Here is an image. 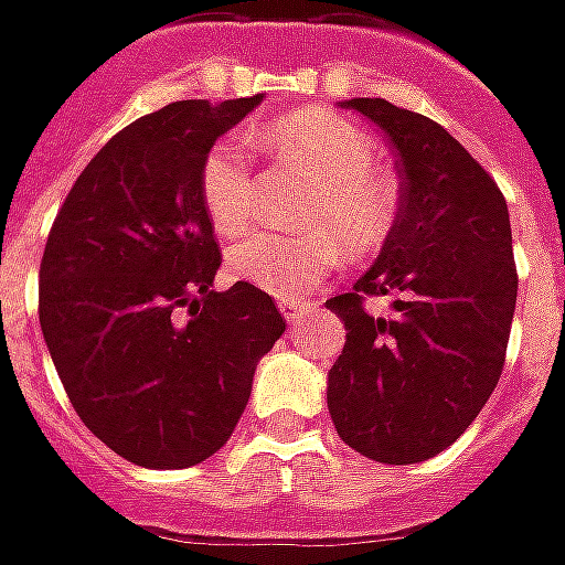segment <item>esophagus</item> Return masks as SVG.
I'll return each mask as SVG.
<instances>
[{
	"instance_id": "esophagus-1",
	"label": "esophagus",
	"mask_w": 565,
	"mask_h": 565,
	"mask_svg": "<svg viewBox=\"0 0 565 565\" xmlns=\"http://www.w3.org/2000/svg\"><path fill=\"white\" fill-rule=\"evenodd\" d=\"M278 309H281V315L287 318V321L296 323L309 306H306V302H296V299H281V306H278Z\"/></svg>"
}]
</instances>
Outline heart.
<instances>
[{
    "mask_svg": "<svg viewBox=\"0 0 565 565\" xmlns=\"http://www.w3.org/2000/svg\"><path fill=\"white\" fill-rule=\"evenodd\" d=\"M271 156L309 171V192L299 223L309 232L278 235L250 228L228 247V269L242 281L275 296H302L337 269L342 244L354 256L373 254L392 235L397 199L373 173L376 140L354 121L323 109H302L254 134ZM201 204L220 235L242 232L254 211V156L242 137L216 140L201 161Z\"/></svg>",
    "mask_w": 565,
    "mask_h": 565,
    "instance_id": "obj_1",
    "label": "heart"
}]
</instances>
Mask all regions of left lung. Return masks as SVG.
I'll list each match as a JSON object with an SVG mask.
<instances>
[{
    "label": "left lung",
    "mask_w": 565,
    "mask_h": 565,
    "mask_svg": "<svg viewBox=\"0 0 565 565\" xmlns=\"http://www.w3.org/2000/svg\"><path fill=\"white\" fill-rule=\"evenodd\" d=\"M345 109L388 137L401 171L392 235L351 294L327 299L345 345L327 376L339 437L382 465L444 452L495 392L516 306L502 189L437 121L379 97ZM392 295L393 315L365 311Z\"/></svg>",
    "instance_id": "1"
}]
</instances>
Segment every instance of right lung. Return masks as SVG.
Returning <instances> with one entry per match:
<instances>
[{
	"label": "right lung",
	"instance_id": "obj_1",
	"mask_svg": "<svg viewBox=\"0 0 565 565\" xmlns=\"http://www.w3.org/2000/svg\"><path fill=\"white\" fill-rule=\"evenodd\" d=\"M259 100H180L131 121L49 232L39 323L51 361L88 431L143 468L211 459L287 327L254 284L214 290L223 254L199 189L207 149Z\"/></svg>",
	"mask_w": 565,
	"mask_h": 565
}]
</instances>
